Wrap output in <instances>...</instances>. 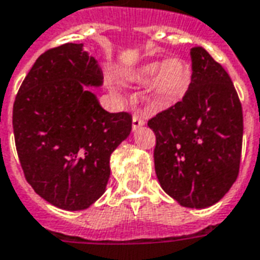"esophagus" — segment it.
I'll list each match as a JSON object with an SVG mask.
<instances>
[{"instance_id":"1","label":"esophagus","mask_w":260,"mask_h":260,"mask_svg":"<svg viewBox=\"0 0 260 260\" xmlns=\"http://www.w3.org/2000/svg\"><path fill=\"white\" fill-rule=\"evenodd\" d=\"M144 124H146V121H144L143 117L138 114V113H135L134 116H132V129L136 131L140 126H143Z\"/></svg>"}]
</instances>
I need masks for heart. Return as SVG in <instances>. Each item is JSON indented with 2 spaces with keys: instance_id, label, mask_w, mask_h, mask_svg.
Listing matches in <instances>:
<instances>
[{
  "instance_id": "obj_1",
  "label": "heart",
  "mask_w": 260,
  "mask_h": 260,
  "mask_svg": "<svg viewBox=\"0 0 260 260\" xmlns=\"http://www.w3.org/2000/svg\"><path fill=\"white\" fill-rule=\"evenodd\" d=\"M131 79L138 84H150L156 99L174 104L184 98L192 83V68L181 57L151 61L135 69Z\"/></svg>"
}]
</instances>
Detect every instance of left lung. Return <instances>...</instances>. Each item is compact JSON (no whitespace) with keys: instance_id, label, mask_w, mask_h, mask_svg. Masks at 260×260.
Segmentation results:
<instances>
[{"instance_id":"1","label":"left lung","mask_w":260,"mask_h":260,"mask_svg":"<svg viewBox=\"0 0 260 260\" xmlns=\"http://www.w3.org/2000/svg\"><path fill=\"white\" fill-rule=\"evenodd\" d=\"M192 83L172 108L158 113L155 173L162 189L189 209L222 199L239 176L243 109L228 72L201 46L191 49Z\"/></svg>"}]
</instances>
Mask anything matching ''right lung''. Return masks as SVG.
<instances>
[{
	"label": "right lung",
	"mask_w": 260,
	"mask_h": 260,
	"mask_svg": "<svg viewBox=\"0 0 260 260\" xmlns=\"http://www.w3.org/2000/svg\"><path fill=\"white\" fill-rule=\"evenodd\" d=\"M104 73L83 43L39 55L13 105V134L25 180L62 210L90 207L104 195L110 155L132 129L129 113L106 112L87 87Z\"/></svg>",
	"instance_id": "obj_1"
}]
</instances>
